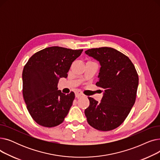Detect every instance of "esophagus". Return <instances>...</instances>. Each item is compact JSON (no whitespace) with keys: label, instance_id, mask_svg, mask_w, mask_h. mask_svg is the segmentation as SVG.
<instances>
[{"label":"esophagus","instance_id":"34e87169","mask_svg":"<svg viewBox=\"0 0 160 160\" xmlns=\"http://www.w3.org/2000/svg\"><path fill=\"white\" fill-rule=\"evenodd\" d=\"M83 93H82V92H80V91H77L75 93V97H77V98H81L82 97H83Z\"/></svg>","mask_w":160,"mask_h":160}]
</instances>
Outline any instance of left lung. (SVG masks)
Masks as SVG:
<instances>
[{"label":"left lung","mask_w":160,"mask_h":160,"mask_svg":"<svg viewBox=\"0 0 160 160\" xmlns=\"http://www.w3.org/2000/svg\"><path fill=\"white\" fill-rule=\"evenodd\" d=\"M85 53L99 62L96 85L104 89L100 102L88 98L89 106L84 112L88 122L98 130H113L123 122L135 103L137 71L130 59L115 48H91Z\"/></svg>","instance_id":"left-lung-1"}]
</instances>
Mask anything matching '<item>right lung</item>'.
Listing matches in <instances>:
<instances>
[{
  "mask_svg": "<svg viewBox=\"0 0 160 160\" xmlns=\"http://www.w3.org/2000/svg\"><path fill=\"white\" fill-rule=\"evenodd\" d=\"M82 50L51 47L33 54L22 71V94L33 119L45 127H54L63 122L75 95L58 90L60 78H67L72 63Z\"/></svg>",
  "mask_w": 160,
  "mask_h": 160,
  "instance_id": "obj_1",
  "label": "right lung"
}]
</instances>
